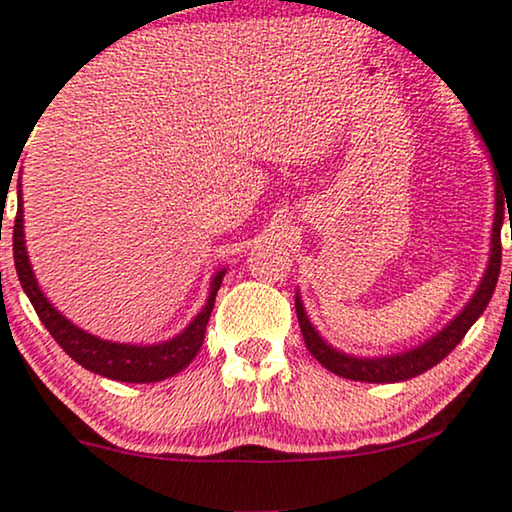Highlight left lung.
Masks as SVG:
<instances>
[{
	"label": "left lung",
	"mask_w": 512,
	"mask_h": 512,
	"mask_svg": "<svg viewBox=\"0 0 512 512\" xmlns=\"http://www.w3.org/2000/svg\"><path fill=\"white\" fill-rule=\"evenodd\" d=\"M506 203H508V191L503 189L501 181H496V219H494V234H491V257H489L487 274H484L480 288H477V293L472 295L468 307H465L442 333H437L435 338L425 342V345L411 349V352L397 354V357H383V359L347 357V354L328 347L326 342L321 340V335L314 331L312 323L307 319V314H304L300 297H295L297 321H300V331L309 354H312V357L319 361L323 368H328L331 373L342 375V378H349V380H361V383H399V380L416 378V375L425 373L428 368L437 366L439 361H442L446 354H449L451 349L465 338V333L470 331L472 323L480 319L484 309H487L491 295H494L498 274H501V224H503V205Z\"/></svg>",
	"instance_id": "obj_1"
}]
</instances>
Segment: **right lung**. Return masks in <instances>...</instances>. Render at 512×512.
Segmentation results:
<instances>
[{
    "label": "right lung",
    "instance_id": "1",
    "mask_svg": "<svg viewBox=\"0 0 512 512\" xmlns=\"http://www.w3.org/2000/svg\"><path fill=\"white\" fill-rule=\"evenodd\" d=\"M14 262L18 281L30 297L32 307H35L37 316L44 323V328L51 333V338L58 342V347L75 359V364L103 375V378L120 380V383H158V380L170 378V375L184 371L191 364L193 357L198 354L200 345L205 340V328H208V319L212 307H215V295L219 286H222L224 271H219L212 281V290L208 297V304L203 307L196 319L189 323L184 333L172 338L163 345L139 347V345H118V342H108L94 335L80 331L68 319L51 307L47 297L37 286L35 274H32L28 252H25L23 241V205H18L16 222H14Z\"/></svg>",
    "mask_w": 512,
    "mask_h": 512
}]
</instances>
